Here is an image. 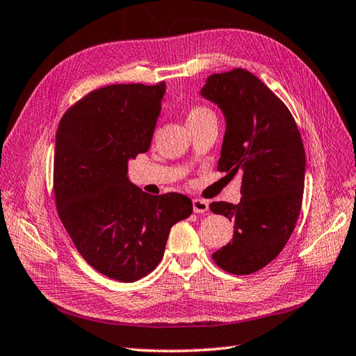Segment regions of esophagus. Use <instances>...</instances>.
I'll return each instance as SVG.
<instances>
[{
	"label": "esophagus",
	"instance_id": "34e87169",
	"mask_svg": "<svg viewBox=\"0 0 356 356\" xmlns=\"http://www.w3.org/2000/svg\"><path fill=\"white\" fill-rule=\"evenodd\" d=\"M192 206H193L195 213H206L209 210V202L204 200H200V198H195L192 201Z\"/></svg>",
	"mask_w": 356,
	"mask_h": 356
}]
</instances>
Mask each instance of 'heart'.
I'll use <instances>...</instances> for the list:
<instances>
[{"label": "heart", "instance_id": "obj_1", "mask_svg": "<svg viewBox=\"0 0 356 356\" xmlns=\"http://www.w3.org/2000/svg\"><path fill=\"white\" fill-rule=\"evenodd\" d=\"M212 115H213L212 111L204 106H192L187 112V124H191V122H197L206 117H212Z\"/></svg>", "mask_w": 356, "mask_h": 356}]
</instances>
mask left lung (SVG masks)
<instances>
[{
	"label": "left lung",
	"instance_id": "left-lung-1",
	"mask_svg": "<svg viewBox=\"0 0 356 356\" xmlns=\"http://www.w3.org/2000/svg\"><path fill=\"white\" fill-rule=\"evenodd\" d=\"M201 95L226 118L218 170L243 173L238 204H210L235 222L232 241L212 258L222 270L249 275L280 255L296 226L306 172L302 140L287 106L249 70L210 75Z\"/></svg>",
	"mask_w": 356,
	"mask_h": 356
}]
</instances>
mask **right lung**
<instances>
[{
  "mask_svg": "<svg viewBox=\"0 0 356 356\" xmlns=\"http://www.w3.org/2000/svg\"><path fill=\"white\" fill-rule=\"evenodd\" d=\"M165 84H112L87 93L56 130L54 193L60 220L93 269L121 282L163 259L173 224L192 215L181 193L154 197L127 178L150 147Z\"/></svg>",
  "mask_w": 356,
  "mask_h": 356,
  "instance_id": "1",
  "label": "right lung"
}]
</instances>
